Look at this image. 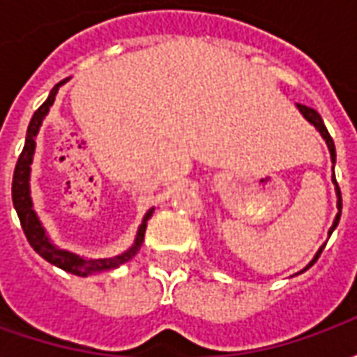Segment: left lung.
<instances>
[{
	"label": "left lung",
	"instance_id": "1",
	"mask_svg": "<svg viewBox=\"0 0 357 357\" xmlns=\"http://www.w3.org/2000/svg\"><path fill=\"white\" fill-rule=\"evenodd\" d=\"M296 107H298L300 112H302V114L306 116L307 122H312V124H314L315 128L319 130V133H321V135H323V139L327 141V147H329V153H331V160L335 162V158H337V153H335V143H333V137H331L329 132H327V128H325V124H323L321 116L317 114V110L310 109V107H306V105H300V102H298V105H296ZM333 181H335V185H337L338 214H337V218H335V222H333V227H331V229H329V235H331V233H333V229H335V227H337V225H338V220H340V210H342V199H340V187H338L337 179H335V174H333ZM323 248H325V247H321V248H319V250H317V255H315V258H314V260H312V262H310V266H307V268H312V266H314V264L317 262V258L321 256Z\"/></svg>",
	"mask_w": 357,
	"mask_h": 357
}]
</instances>
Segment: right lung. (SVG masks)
<instances>
[{"mask_svg": "<svg viewBox=\"0 0 357 357\" xmlns=\"http://www.w3.org/2000/svg\"><path fill=\"white\" fill-rule=\"evenodd\" d=\"M65 84V80L59 82L55 88L51 89L50 97L45 99L40 109L36 110L34 116L28 124L26 132V141H24V149L19 155V160H17V166H15V174H13V204H15V210L19 214L20 225H22V231L26 235L30 247L34 248L38 255L45 258L47 262L57 266V268L65 269L68 273H74V275L86 277L93 271H102V269H112L118 268L120 264L132 260L135 252L139 250L141 243H143V237H145V229H147V220L153 216V208L149 210L145 218H143V224L139 225V231H137V239H135V245H133L128 252L120 256H114V258H97V260H86V258H80V256L70 255L66 250H61V248L53 247L50 243V239L45 237V231H43L40 220L36 216L34 208H32V201H30V187H28V179H30V164H32V156H34V147H36V133L42 126L43 116L50 112V107L55 101V95H57V89Z\"/></svg>", "mask_w": 357, "mask_h": 357, "instance_id": "add662e5", "label": "right lung"}]
</instances>
